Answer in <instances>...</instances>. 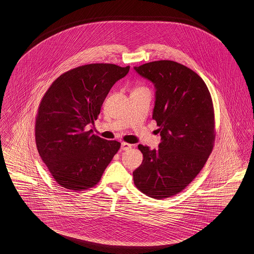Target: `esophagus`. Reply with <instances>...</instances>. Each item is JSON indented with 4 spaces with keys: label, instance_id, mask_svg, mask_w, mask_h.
I'll return each instance as SVG.
<instances>
[{
    "label": "esophagus",
    "instance_id": "esophagus-1",
    "mask_svg": "<svg viewBox=\"0 0 254 254\" xmlns=\"http://www.w3.org/2000/svg\"><path fill=\"white\" fill-rule=\"evenodd\" d=\"M131 147H132V145H130V144H128V143L123 142V143L121 144V149H122V150H129Z\"/></svg>",
    "mask_w": 254,
    "mask_h": 254
}]
</instances>
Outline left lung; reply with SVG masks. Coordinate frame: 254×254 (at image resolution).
Listing matches in <instances>:
<instances>
[{
	"label": "left lung",
	"instance_id": "1",
	"mask_svg": "<svg viewBox=\"0 0 254 254\" xmlns=\"http://www.w3.org/2000/svg\"><path fill=\"white\" fill-rule=\"evenodd\" d=\"M134 69L155 87L152 119L158 149L138 145L144 159L133 172L135 186L161 199L182 191L203 168L215 140L212 99L199 75L172 61H157Z\"/></svg>",
	"mask_w": 254,
	"mask_h": 254
}]
</instances>
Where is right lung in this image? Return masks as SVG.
I'll return each instance as SVG.
<instances>
[{
  "label": "right lung",
  "instance_id": "add662e5",
  "mask_svg": "<svg viewBox=\"0 0 254 254\" xmlns=\"http://www.w3.org/2000/svg\"><path fill=\"white\" fill-rule=\"evenodd\" d=\"M130 66L91 64L62 74L45 93L38 109L35 140L38 152L62 187L88 190L96 186L120 148L88 131L111 87Z\"/></svg>",
  "mask_w": 254,
  "mask_h": 254
}]
</instances>
